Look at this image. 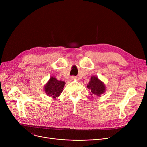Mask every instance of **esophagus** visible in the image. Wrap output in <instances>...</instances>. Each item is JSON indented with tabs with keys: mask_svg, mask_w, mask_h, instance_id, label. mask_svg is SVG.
<instances>
[{
	"mask_svg": "<svg viewBox=\"0 0 147 147\" xmlns=\"http://www.w3.org/2000/svg\"><path fill=\"white\" fill-rule=\"evenodd\" d=\"M71 79L72 80H78V77H77V76H71Z\"/></svg>",
	"mask_w": 147,
	"mask_h": 147,
	"instance_id": "34e87169",
	"label": "esophagus"
}]
</instances>
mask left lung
Here are the masks:
<instances>
[{"mask_svg":"<svg viewBox=\"0 0 147 147\" xmlns=\"http://www.w3.org/2000/svg\"><path fill=\"white\" fill-rule=\"evenodd\" d=\"M87 88L90 91V95L92 96L96 95L100 96L105 91V84L96 76L91 77Z\"/></svg>","mask_w":147,"mask_h":147,"instance_id":"8db88e82","label":"left lung"}]
</instances>
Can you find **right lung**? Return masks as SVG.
<instances>
[{
    "instance_id": "1",
    "label": "right lung",
    "mask_w": 147,
    "mask_h": 147,
    "mask_svg": "<svg viewBox=\"0 0 147 147\" xmlns=\"http://www.w3.org/2000/svg\"><path fill=\"white\" fill-rule=\"evenodd\" d=\"M65 84V82L58 80L54 77H51L45 85L44 89L46 95L55 99L62 93Z\"/></svg>"
}]
</instances>
